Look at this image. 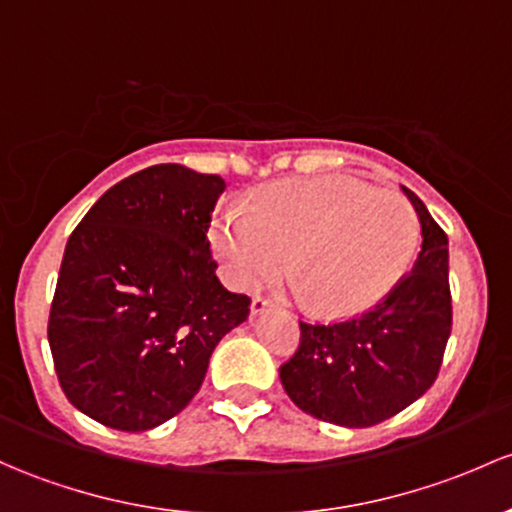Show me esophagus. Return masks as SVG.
<instances>
[{
	"instance_id": "esophagus-1",
	"label": "esophagus",
	"mask_w": 512,
	"mask_h": 512,
	"mask_svg": "<svg viewBox=\"0 0 512 512\" xmlns=\"http://www.w3.org/2000/svg\"><path fill=\"white\" fill-rule=\"evenodd\" d=\"M270 306H272L270 299L255 297V299H252V304H250V314L252 316H260V314H265V311L270 309Z\"/></svg>"
}]
</instances>
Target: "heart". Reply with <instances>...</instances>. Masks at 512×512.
Returning a JSON list of instances; mask_svg holds the SVG:
<instances>
[{"label":"heart","instance_id":"obj_1","mask_svg":"<svg viewBox=\"0 0 512 512\" xmlns=\"http://www.w3.org/2000/svg\"><path fill=\"white\" fill-rule=\"evenodd\" d=\"M419 223L405 196L348 176L284 179L262 186L252 213L225 206L211 245L238 289H255L287 267L294 292L319 314L346 319L373 309L410 270Z\"/></svg>","mask_w":512,"mask_h":512}]
</instances>
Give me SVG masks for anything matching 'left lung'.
Instances as JSON below:
<instances>
[{
  "mask_svg": "<svg viewBox=\"0 0 512 512\" xmlns=\"http://www.w3.org/2000/svg\"><path fill=\"white\" fill-rule=\"evenodd\" d=\"M422 225L410 274L365 314L301 326L297 353L279 380L301 412L341 427H373L395 417L437 380L451 333L449 240L410 188Z\"/></svg>",
  "mask_w": 512,
  "mask_h": 512,
  "instance_id": "1",
  "label": "left lung"
}]
</instances>
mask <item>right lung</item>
Listing matches in <instances>:
<instances>
[{
    "label": "right lung",
    "instance_id": "add662e5",
    "mask_svg": "<svg viewBox=\"0 0 512 512\" xmlns=\"http://www.w3.org/2000/svg\"><path fill=\"white\" fill-rule=\"evenodd\" d=\"M225 181L181 164L127 176L68 238L48 316L58 383L105 427L147 432L201 390L250 297L215 277L206 233Z\"/></svg>",
    "mask_w": 512,
    "mask_h": 512
}]
</instances>
